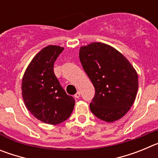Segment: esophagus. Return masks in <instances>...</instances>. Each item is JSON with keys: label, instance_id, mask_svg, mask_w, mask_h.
Returning a JSON list of instances; mask_svg holds the SVG:
<instances>
[{"label": "esophagus", "instance_id": "esophagus-1", "mask_svg": "<svg viewBox=\"0 0 158 158\" xmlns=\"http://www.w3.org/2000/svg\"><path fill=\"white\" fill-rule=\"evenodd\" d=\"M80 96H81V93H80V92H77V93L76 94L74 95V97H75V98H77V99L79 98Z\"/></svg>", "mask_w": 158, "mask_h": 158}]
</instances>
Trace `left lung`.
Segmentation results:
<instances>
[{
    "mask_svg": "<svg viewBox=\"0 0 158 158\" xmlns=\"http://www.w3.org/2000/svg\"><path fill=\"white\" fill-rule=\"evenodd\" d=\"M79 58L95 87L92 112L108 123L122 118L133 105L139 88L134 67L121 53L101 43L81 47Z\"/></svg>",
    "mask_w": 158,
    "mask_h": 158,
    "instance_id": "left-lung-1",
    "label": "left lung"
}]
</instances>
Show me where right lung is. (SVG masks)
I'll return each mask as SVG.
<instances>
[{
    "label": "right lung",
    "mask_w": 158,
    "mask_h": 158,
    "mask_svg": "<svg viewBox=\"0 0 158 158\" xmlns=\"http://www.w3.org/2000/svg\"><path fill=\"white\" fill-rule=\"evenodd\" d=\"M63 47L47 46L29 64L22 80V96L28 111L39 120L56 125L70 116L75 104L54 73V63Z\"/></svg>",
    "instance_id": "obj_1"
}]
</instances>
